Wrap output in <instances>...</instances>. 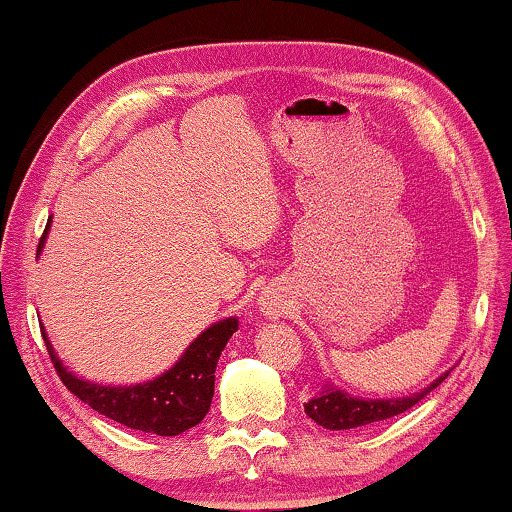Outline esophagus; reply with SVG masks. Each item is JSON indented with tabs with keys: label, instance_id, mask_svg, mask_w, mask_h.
<instances>
[{
	"label": "esophagus",
	"instance_id": "esophagus-1",
	"mask_svg": "<svg viewBox=\"0 0 512 512\" xmlns=\"http://www.w3.org/2000/svg\"><path fill=\"white\" fill-rule=\"evenodd\" d=\"M261 309H263L265 316L277 318L283 306H281V300H277V297H265V300H261Z\"/></svg>",
	"mask_w": 512,
	"mask_h": 512
}]
</instances>
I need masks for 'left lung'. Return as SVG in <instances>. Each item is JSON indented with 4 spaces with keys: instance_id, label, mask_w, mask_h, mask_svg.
<instances>
[{
    "instance_id": "1",
    "label": "left lung",
    "mask_w": 512,
    "mask_h": 512,
    "mask_svg": "<svg viewBox=\"0 0 512 512\" xmlns=\"http://www.w3.org/2000/svg\"><path fill=\"white\" fill-rule=\"evenodd\" d=\"M448 377V373L439 375L435 382L428 384L426 389L405 398H389V400H364L352 398L350 393L334 389L332 384H325L318 396H313L309 403H304V412L318 426L327 430H352L361 426H371V423L391 419L414 407L419 400L428 396L432 389H437Z\"/></svg>"
}]
</instances>
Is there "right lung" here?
<instances>
[{"label": "right lung", "instance_id": "1", "mask_svg": "<svg viewBox=\"0 0 512 512\" xmlns=\"http://www.w3.org/2000/svg\"><path fill=\"white\" fill-rule=\"evenodd\" d=\"M47 229H50V222H47L43 238L38 242V254L43 249ZM235 329H238L235 318L215 322L194 338V343H190V348L176 361L174 368H169L167 373L151 382L132 384V387H102V384L80 380L54 355L45 327H41V334L61 382L82 403L132 430L174 437L199 426L203 416L208 414L212 393H215L217 359Z\"/></svg>", "mask_w": 512, "mask_h": 512}]
</instances>
